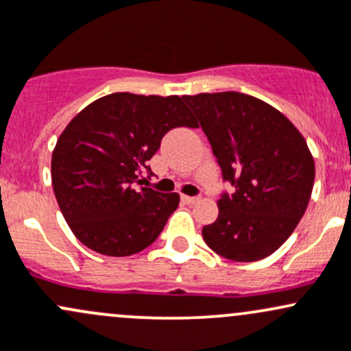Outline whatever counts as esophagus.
I'll list each match as a JSON object with an SVG mask.
<instances>
[{
    "instance_id": "34e87169",
    "label": "esophagus",
    "mask_w": 351,
    "mask_h": 351,
    "mask_svg": "<svg viewBox=\"0 0 351 351\" xmlns=\"http://www.w3.org/2000/svg\"><path fill=\"white\" fill-rule=\"evenodd\" d=\"M200 200V197H183V202H185L186 205H193V204H197V202Z\"/></svg>"
}]
</instances>
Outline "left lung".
<instances>
[{
  "label": "left lung",
  "mask_w": 351,
  "mask_h": 351,
  "mask_svg": "<svg viewBox=\"0 0 351 351\" xmlns=\"http://www.w3.org/2000/svg\"><path fill=\"white\" fill-rule=\"evenodd\" d=\"M200 121L223 182L219 217L202 228L213 252L237 263L271 256L289 239L315 183L306 139L284 114L241 92L183 95Z\"/></svg>",
  "instance_id": "8db88e82"
}]
</instances>
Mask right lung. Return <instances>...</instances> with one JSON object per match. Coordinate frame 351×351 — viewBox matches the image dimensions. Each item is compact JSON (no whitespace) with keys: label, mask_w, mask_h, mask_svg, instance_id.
Instances as JSON below:
<instances>
[{"label":"right lung","mask_w":351,"mask_h":351,"mask_svg":"<svg viewBox=\"0 0 351 351\" xmlns=\"http://www.w3.org/2000/svg\"><path fill=\"white\" fill-rule=\"evenodd\" d=\"M198 128L178 95L116 92L80 110L51 154V185L77 239L104 256L141 252L178 208V193L143 185L147 161L173 128Z\"/></svg>","instance_id":"obj_1"}]
</instances>
